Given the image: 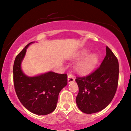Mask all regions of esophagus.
<instances>
[{
	"instance_id": "obj_1",
	"label": "esophagus",
	"mask_w": 131,
	"mask_h": 131,
	"mask_svg": "<svg viewBox=\"0 0 131 131\" xmlns=\"http://www.w3.org/2000/svg\"><path fill=\"white\" fill-rule=\"evenodd\" d=\"M67 80H68L69 83H73V82L75 81V78L72 74H69L68 75V79H67Z\"/></svg>"
}]
</instances>
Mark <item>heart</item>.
<instances>
[{"label": "heart", "mask_w": 131, "mask_h": 131, "mask_svg": "<svg viewBox=\"0 0 131 131\" xmlns=\"http://www.w3.org/2000/svg\"><path fill=\"white\" fill-rule=\"evenodd\" d=\"M89 53V51L88 50H83V52H81L79 54V57L83 58L84 57L87 56ZM98 55L96 53H91L89 55L81 60L79 63L76 65V71L78 73L81 74H88L89 72H91L96 66L98 62Z\"/></svg>", "instance_id": "heart-1"}]
</instances>
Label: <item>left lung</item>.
I'll return each instance as SVG.
<instances>
[{"instance_id":"left-lung-1","label":"left lung","mask_w":131,"mask_h":131,"mask_svg":"<svg viewBox=\"0 0 131 131\" xmlns=\"http://www.w3.org/2000/svg\"><path fill=\"white\" fill-rule=\"evenodd\" d=\"M106 56L100 67L90 75L76 78L79 87L76 96L77 105L87 114L103 110L115 96L118 81V62L108 47Z\"/></svg>"}]
</instances>
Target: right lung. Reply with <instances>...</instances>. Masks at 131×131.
Masks as SVG:
<instances>
[{
	"label": "right lung",
	"mask_w": 131,
	"mask_h": 131,
	"mask_svg": "<svg viewBox=\"0 0 131 131\" xmlns=\"http://www.w3.org/2000/svg\"><path fill=\"white\" fill-rule=\"evenodd\" d=\"M28 44L16 56L13 66L14 84L16 95L27 110L33 114L45 115L54 111L60 91L67 84V75L52 71L35 76L26 75L21 68Z\"/></svg>",
	"instance_id": "right-lung-1"
}]
</instances>
